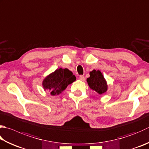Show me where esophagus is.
<instances>
[{
    "mask_svg": "<svg viewBox=\"0 0 149 149\" xmlns=\"http://www.w3.org/2000/svg\"><path fill=\"white\" fill-rule=\"evenodd\" d=\"M79 79L82 81H84L85 80V77H84L83 75H80L79 77Z\"/></svg>",
    "mask_w": 149,
    "mask_h": 149,
    "instance_id": "obj_1",
    "label": "esophagus"
}]
</instances>
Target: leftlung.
Here are the masks:
<instances>
[{
    "mask_svg": "<svg viewBox=\"0 0 149 149\" xmlns=\"http://www.w3.org/2000/svg\"><path fill=\"white\" fill-rule=\"evenodd\" d=\"M90 77L87 78L89 88L102 95L107 91L108 86L102 74L100 71L93 70L90 72Z\"/></svg>",
    "mask_w": 149,
    "mask_h": 149,
    "instance_id": "left-lung-1",
    "label": "left lung"
}]
</instances>
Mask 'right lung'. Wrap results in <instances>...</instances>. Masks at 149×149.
<instances>
[{
    "label": "right lung",
    "mask_w": 149,
    "mask_h": 149,
    "mask_svg": "<svg viewBox=\"0 0 149 149\" xmlns=\"http://www.w3.org/2000/svg\"><path fill=\"white\" fill-rule=\"evenodd\" d=\"M74 80L76 77L71 71L67 69L60 68L45 78L43 86L45 89H49L52 95H58Z\"/></svg>",
    "instance_id": "obj_1"
}]
</instances>
